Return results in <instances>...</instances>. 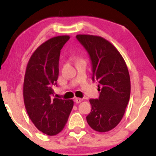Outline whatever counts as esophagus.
Here are the masks:
<instances>
[{
    "mask_svg": "<svg viewBox=\"0 0 156 156\" xmlns=\"http://www.w3.org/2000/svg\"><path fill=\"white\" fill-rule=\"evenodd\" d=\"M82 101H83V100H82L81 98H75V102L77 103H80V102H82Z\"/></svg>",
    "mask_w": 156,
    "mask_h": 156,
    "instance_id": "obj_1",
    "label": "esophagus"
}]
</instances>
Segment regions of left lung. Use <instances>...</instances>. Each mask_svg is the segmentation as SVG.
Segmentation results:
<instances>
[{"label": "left lung", "mask_w": 156, "mask_h": 156, "mask_svg": "<svg viewBox=\"0 0 156 156\" xmlns=\"http://www.w3.org/2000/svg\"><path fill=\"white\" fill-rule=\"evenodd\" d=\"M76 38L88 52L92 80H98V99H90L92 110L87 121L93 130L107 132L119 124L130 94V80L124 58L117 49L101 37L78 34Z\"/></svg>", "instance_id": "left-lung-1"}]
</instances>
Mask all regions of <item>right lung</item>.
I'll return each mask as SVG.
<instances>
[{
  "mask_svg": "<svg viewBox=\"0 0 156 156\" xmlns=\"http://www.w3.org/2000/svg\"><path fill=\"white\" fill-rule=\"evenodd\" d=\"M69 36L55 37L37 48L28 61L23 83L27 113L36 128L48 136L64 129L72 111V100L53 98L58 76L60 52Z\"/></svg>",
  "mask_w": 156,
  "mask_h": 156,
  "instance_id": "1",
  "label": "right lung"
}]
</instances>
